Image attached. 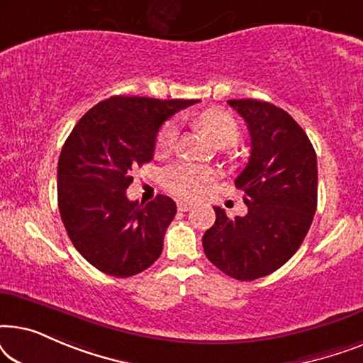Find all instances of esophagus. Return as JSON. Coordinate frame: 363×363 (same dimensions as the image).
Returning a JSON list of instances; mask_svg holds the SVG:
<instances>
[{"label": "esophagus", "mask_w": 363, "mask_h": 363, "mask_svg": "<svg viewBox=\"0 0 363 363\" xmlns=\"http://www.w3.org/2000/svg\"><path fill=\"white\" fill-rule=\"evenodd\" d=\"M177 208H178V211H188L191 208V203H188V201H178L177 203Z\"/></svg>", "instance_id": "esophagus-1"}]
</instances>
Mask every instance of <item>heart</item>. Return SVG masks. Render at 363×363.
Here are the masks:
<instances>
[{
  "instance_id": "1",
  "label": "heart",
  "mask_w": 363,
  "mask_h": 363,
  "mask_svg": "<svg viewBox=\"0 0 363 363\" xmlns=\"http://www.w3.org/2000/svg\"><path fill=\"white\" fill-rule=\"evenodd\" d=\"M200 125L210 135L211 142L216 147H231L235 145L238 137H240V128L233 116L221 111V108H210L200 113L198 117ZM178 123L177 121H168L158 130L155 147L157 150H168L177 140ZM210 168L198 165L191 162H173L167 165L160 173L162 185L172 191L173 195L183 198H195L205 190L206 183L211 180Z\"/></svg>"
}]
</instances>
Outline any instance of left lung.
<instances>
[{"label":"left lung","mask_w":363,"mask_h":363,"mask_svg":"<svg viewBox=\"0 0 363 363\" xmlns=\"http://www.w3.org/2000/svg\"><path fill=\"white\" fill-rule=\"evenodd\" d=\"M228 104L251 135L250 160L235 180L247 213L230 218L215 206L216 221L203 235V250L225 274L255 281L286 264L304 241L317 208V157L302 127L274 104Z\"/></svg>","instance_id":"1"}]
</instances>
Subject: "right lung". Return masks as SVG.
I'll list each match as a JSON object with an SVG mask.
<instances>
[{
  "instance_id": "obj_1",
  "label": "right lung",
  "mask_w": 363,
  "mask_h": 363,
  "mask_svg": "<svg viewBox=\"0 0 363 363\" xmlns=\"http://www.w3.org/2000/svg\"><path fill=\"white\" fill-rule=\"evenodd\" d=\"M196 102L113 96L67 137L57 163L59 213L74 247L99 271L130 277L160 257L175 201L158 195L138 205L125 190L133 168L153 158L162 123Z\"/></svg>"
}]
</instances>
